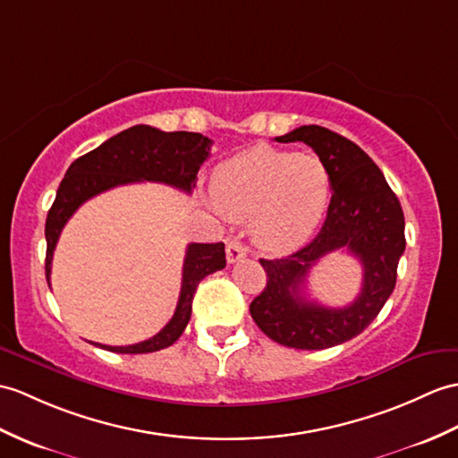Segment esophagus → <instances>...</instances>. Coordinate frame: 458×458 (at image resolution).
<instances>
[{"mask_svg": "<svg viewBox=\"0 0 458 458\" xmlns=\"http://www.w3.org/2000/svg\"><path fill=\"white\" fill-rule=\"evenodd\" d=\"M248 255V248L238 238H230L226 243V259L228 263H236Z\"/></svg>", "mask_w": 458, "mask_h": 458, "instance_id": "esophagus-1", "label": "esophagus"}]
</instances>
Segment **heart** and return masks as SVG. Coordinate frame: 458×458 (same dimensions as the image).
<instances>
[{
  "label": "heart",
  "instance_id": "1",
  "mask_svg": "<svg viewBox=\"0 0 458 458\" xmlns=\"http://www.w3.org/2000/svg\"><path fill=\"white\" fill-rule=\"evenodd\" d=\"M212 199L228 218H253L263 250L284 253L312 238L332 199V179L318 156L255 146L220 164Z\"/></svg>",
  "mask_w": 458,
  "mask_h": 458
}]
</instances>
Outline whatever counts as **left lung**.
<instances>
[{
    "instance_id": "1",
    "label": "left lung",
    "mask_w": 458,
    "mask_h": 458,
    "mask_svg": "<svg viewBox=\"0 0 458 458\" xmlns=\"http://www.w3.org/2000/svg\"><path fill=\"white\" fill-rule=\"evenodd\" d=\"M275 140L310 146L327 167L334 193L324 226L308 246L281 259H259L267 284L250 312L261 332L281 345L334 347L363 332L394 291L406 250L403 212L378 165L345 136L308 124ZM345 247L364 265L358 299L344 309L306 303L298 293L307 271L326 252Z\"/></svg>"
}]
</instances>
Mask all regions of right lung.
<instances>
[{
    "mask_svg": "<svg viewBox=\"0 0 458 458\" xmlns=\"http://www.w3.org/2000/svg\"><path fill=\"white\" fill-rule=\"evenodd\" d=\"M210 144L207 136L199 132H164L154 126L136 124L116 136L109 138L99 148L78 157L73 162L56 191V199L52 203L47 216V281L50 284L52 255L60 238L62 228L66 226L70 216L85 200L119 185L138 183V181H156L191 193L197 185L199 167L203 165L210 154ZM226 267L225 243H189L183 261V281L177 308L164 329L146 339V342L113 347L99 345L114 353H154V351L174 345L189 324L191 304L199 283L207 275Z\"/></svg>",
    "mask_w": 458,
    "mask_h": 458,
    "instance_id": "obj_1",
    "label": "right lung"
}]
</instances>
